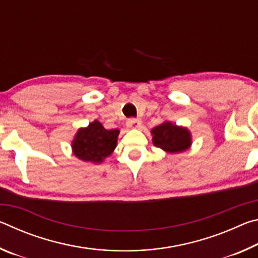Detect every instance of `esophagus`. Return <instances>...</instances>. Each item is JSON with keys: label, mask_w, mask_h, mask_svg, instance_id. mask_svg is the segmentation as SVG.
Returning a JSON list of instances; mask_svg holds the SVG:
<instances>
[{"label": "esophagus", "mask_w": 258, "mask_h": 258, "mask_svg": "<svg viewBox=\"0 0 258 258\" xmlns=\"http://www.w3.org/2000/svg\"><path fill=\"white\" fill-rule=\"evenodd\" d=\"M127 126L128 127H132V128H139L140 126H141V120L138 119V118H130L127 120Z\"/></svg>", "instance_id": "obj_1"}]
</instances>
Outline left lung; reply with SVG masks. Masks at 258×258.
<instances>
[{
    "label": "left lung",
    "instance_id": "obj_1",
    "mask_svg": "<svg viewBox=\"0 0 258 258\" xmlns=\"http://www.w3.org/2000/svg\"><path fill=\"white\" fill-rule=\"evenodd\" d=\"M151 133L152 142L157 148H160L171 154H177L186 150L191 145L190 132L184 127L172 124L171 121L156 126Z\"/></svg>",
    "mask_w": 258,
    "mask_h": 258
}]
</instances>
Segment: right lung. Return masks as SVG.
<instances>
[{
	"instance_id": "right-lung-1",
	"label": "right lung",
	"mask_w": 258,
	"mask_h": 258,
	"mask_svg": "<svg viewBox=\"0 0 258 258\" xmlns=\"http://www.w3.org/2000/svg\"><path fill=\"white\" fill-rule=\"evenodd\" d=\"M118 130H106L98 120L80 128L73 141L74 155L84 161L99 164L116 148Z\"/></svg>"
}]
</instances>
